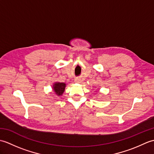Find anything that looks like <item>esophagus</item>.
<instances>
[{"label":"esophagus","mask_w":154,"mask_h":154,"mask_svg":"<svg viewBox=\"0 0 154 154\" xmlns=\"http://www.w3.org/2000/svg\"><path fill=\"white\" fill-rule=\"evenodd\" d=\"M75 82L77 83H80L81 82V80L79 79H77L75 80Z\"/></svg>","instance_id":"obj_1"}]
</instances>
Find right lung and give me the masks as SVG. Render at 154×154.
<instances>
[{"label":"right lung","mask_w":154,"mask_h":154,"mask_svg":"<svg viewBox=\"0 0 154 154\" xmlns=\"http://www.w3.org/2000/svg\"><path fill=\"white\" fill-rule=\"evenodd\" d=\"M66 87V84L64 83H55L53 85V89L55 93L57 94V96H61L63 94L65 88Z\"/></svg>","instance_id":"obj_1"}]
</instances>
